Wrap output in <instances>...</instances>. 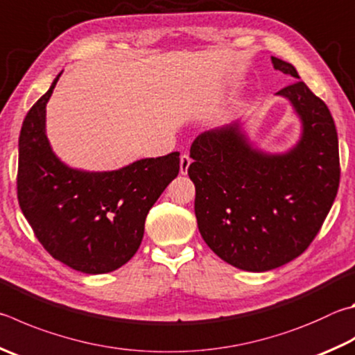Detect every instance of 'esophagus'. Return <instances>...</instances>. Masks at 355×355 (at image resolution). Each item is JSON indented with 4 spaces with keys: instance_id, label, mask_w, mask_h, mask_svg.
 Instances as JSON below:
<instances>
[{
    "instance_id": "obj_1",
    "label": "esophagus",
    "mask_w": 355,
    "mask_h": 355,
    "mask_svg": "<svg viewBox=\"0 0 355 355\" xmlns=\"http://www.w3.org/2000/svg\"><path fill=\"white\" fill-rule=\"evenodd\" d=\"M191 163H192V159L188 153H184V155L180 157V173H182V175H186V173H188Z\"/></svg>"
}]
</instances>
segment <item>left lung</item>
Instances as JSON below:
<instances>
[{
    "instance_id": "obj_1",
    "label": "left lung",
    "mask_w": 355,
    "mask_h": 355,
    "mask_svg": "<svg viewBox=\"0 0 355 355\" xmlns=\"http://www.w3.org/2000/svg\"><path fill=\"white\" fill-rule=\"evenodd\" d=\"M272 63L296 80L276 96L300 118L298 143L281 153L263 152L239 119L200 133L191 146L200 234L220 259L245 272H268L298 257L320 231L340 183L329 108L293 65L276 57Z\"/></svg>"
}]
</instances>
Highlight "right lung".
Here are the masks:
<instances>
[{"label": "right lung", "mask_w": 355, "mask_h": 355, "mask_svg": "<svg viewBox=\"0 0 355 355\" xmlns=\"http://www.w3.org/2000/svg\"><path fill=\"white\" fill-rule=\"evenodd\" d=\"M60 74L23 121L18 203L54 259L87 275L108 273L138 251L149 209L178 175L180 153L143 158L116 171L69 167L46 137V104Z\"/></svg>", "instance_id": "add662e5"}]
</instances>
